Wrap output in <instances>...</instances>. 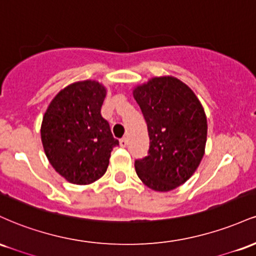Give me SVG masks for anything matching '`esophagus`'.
<instances>
[{
  "label": "esophagus",
  "instance_id": "esophagus-1",
  "mask_svg": "<svg viewBox=\"0 0 256 256\" xmlns=\"http://www.w3.org/2000/svg\"><path fill=\"white\" fill-rule=\"evenodd\" d=\"M119 143H120V146H122V148H125L126 146H128V138H122V140H119Z\"/></svg>",
  "mask_w": 256,
  "mask_h": 256
}]
</instances>
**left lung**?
Listing matches in <instances>:
<instances>
[{
	"label": "left lung",
	"instance_id": "obj_1",
	"mask_svg": "<svg viewBox=\"0 0 256 256\" xmlns=\"http://www.w3.org/2000/svg\"><path fill=\"white\" fill-rule=\"evenodd\" d=\"M150 140L148 156L134 161L143 184L167 192L184 184L201 162L207 116L195 92L172 76L152 77L134 88Z\"/></svg>",
	"mask_w": 256,
	"mask_h": 256
}]
</instances>
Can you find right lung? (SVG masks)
I'll use <instances>...</instances> for the list:
<instances>
[{
	"label": "right lung",
	"mask_w": 256,
	"mask_h": 256,
	"mask_svg": "<svg viewBox=\"0 0 256 256\" xmlns=\"http://www.w3.org/2000/svg\"><path fill=\"white\" fill-rule=\"evenodd\" d=\"M107 89L98 80L67 85L43 116L40 138L50 165L77 185L96 182L107 171L110 152L119 144L101 116Z\"/></svg>",
	"instance_id": "obj_1"
}]
</instances>
